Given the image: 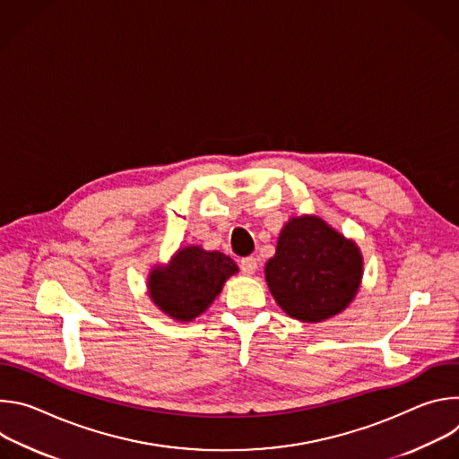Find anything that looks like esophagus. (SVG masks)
Returning a JSON list of instances; mask_svg holds the SVG:
<instances>
[{
    "mask_svg": "<svg viewBox=\"0 0 459 459\" xmlns=\"http://www.w3.org/2000/svg\"><path fill=\"white\" fill-rule=\"evenodd\" d=\"M239 267H241V273L243 274H247V276H250V274H254L255 271H257V259L255 257H243L241 261H239Z\"/></svg>",
    "mask_w": 459,
    "mask_h": 459,
    "instance_id": "34e87169",
    "label": "esophagus"
}]
</instances>
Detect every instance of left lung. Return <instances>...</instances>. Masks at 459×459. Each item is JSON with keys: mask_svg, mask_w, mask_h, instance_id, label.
Here are the masks:
<instances>
[{"mask_svg": "<svg viewBox=\"0 0 459 459\" xmlns=\"http://www.w3.org/2000/svg\"><path fill=\"white\" fill-rule=\"evenodd\" d=\"M363 278V255L354 239L314 214L290 218L267 261L265 280L285 314L319 323L343 312Z\"/></svg>", "mask_w": 459, "mask_h": 459, "instance_id": "1", "label": "left lung"}]
</instances>
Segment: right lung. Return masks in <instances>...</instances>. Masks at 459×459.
Listing matches in <instances>:
<instances>
[{"mask_svg": "<svg viewBox=\"0 0 459 459\" xmlns=\"http://www.w3.org/2000/svg\"><path fill=\"white\" fill-rule=\"evenodd\" d=\"M238 271L227 254L188 245L178 248L167 265L151 269L147 292L163 314L188 323L212 305L225 281Z\"/></svg>", "mask_w": 459, "mask_h": 459, "instance_id": "add662e5", "label": "right lung"}]
</instances>
